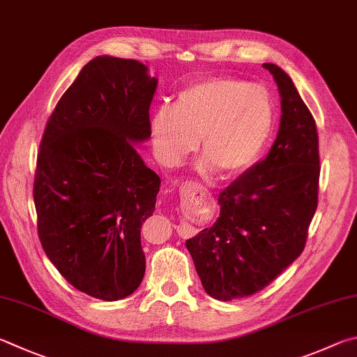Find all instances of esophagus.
<instances>
[{
  "mask_svg": "<svg viewBox=\"0 0 357 357\" xmlns=\"http://www.w3.org/2000/svg\"><path fill=\"white\" fill-rule=\"evenodd\" d=\"M187 185H197V187H199V184H197V183H189ZM195 232H197V228H195V226H192V225H181V226H178V234L181 237H192V236H195Z\"/></svg>",
  "mask_w": 357,
  "mask_h": 357,
  "instance_id": "1",
  "label": "esophagus"
}]
</instances>
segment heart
<instances>
[{
  "label": "heart",
  "instance_id": "b5f03b06",
  "mask_svg": "<svg viewBox=\"0 0 357 357\" xmlns=\"http://www.w3.org/2000/svg\"><path fill=\"white\" fill-rule=\"evenodd\" d=\"M275 109L267 89L234 77H212L183 90L173 109L162 106L150 125L154 151L176 167L195 150L198 170L236 176L255 164L268 144Z\"/></svg>",
  "mask_w": 357,
  "mask_h": 357
}]
</instances>
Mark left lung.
<instances>
[{"mask_svg":"<svg viewBox=\"0 0 357 357\" xmlns=\"http://www.w3.org/2000/svg\"><path fill=\"white\" fill-rule=\"evenodd\" d=\"M280 90L281 121L267 158L218 195L220 217L185 242L207 295L250 296L281 275L306 245L319 201V134L291 77L262 63Z\"/></svg>","mask_w":357,"mask_h":357,"instance_id":"1","label":"left lung"}]
</instances>
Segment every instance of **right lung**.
Returning a JSON list of instances; mask_svg holds the SVG:
<instances>
[{
  "mask_svg": "<svg viewBox=\"0 0 357 357\" xmlns=\"http://www.w3.org/2000/svg\"><path fill=\"white\" fill-rule=\"evenodd\" d=\"M158 77L145 63L96 56L45 128L34 203L38 237L57 271L93 298L116 301L140 286V228L156 209L160 178L139 144L151 137Z\"/></svg>",
  "mask_w": 357,
  "mask_h": 357,
  "instance_id": "add662e5",
  "label": "right lung"
}]
</instances>
